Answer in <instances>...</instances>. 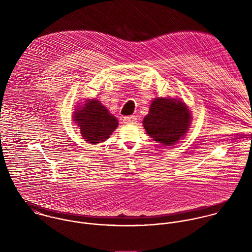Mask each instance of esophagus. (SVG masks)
I'll return each mask as SVG.
<instances>
[{"instance_id": "34e87169", "label": "esophagus", "mask_w": 252, "mask_h": 252, "mask_svg": "<svg viewBox=\"0 0 252 252\" xmlns=\"http://www.w3.org/2000/svg\"><path fill=\"white\" fill-rule=\"evenodd\" d=\"M124 123L126 124H135L137 122V117L134 115H130V116H125L123 118Z\"/></svg>"}]
</instances>
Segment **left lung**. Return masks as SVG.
Returning a JSON list of instances; mask_svg holds the SVG:
<instances>
[{
    "label": "left lung",
    "mask_w": 252,
    "mask_h": 252,
    "mask_svg": "<svg viewBox=\"0 0 252 252\" xmlns=\"http://www.w3.org/2000/svg\"><path fill=\"white\" fill-rule=\"evenodd\" d=\"M189 109L175 99H155L144 117L146 133L157 143L172 145L182 138L190 126Z\"/></svg>",
    "instance_id": "left-lung-1"
}]
</instances>
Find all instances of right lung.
<instances>
[{
	"mask_svg": "<svg viewBox=\"0 0 252 252\" xmlns=\"http://www.w3.org/2000/svg\"><path fill=\"white\" fill-rule=\"evenodd\" d=\"M84 106L73 114L81 136L90 144L105 142L118 125L116 117L97 100L88 101Z\"/></svg>",
	"mask_w": 252,
	"mask_h": 252,
	"instance_id": "add662e5",
	"label": "right lung"
}]
</instances>
